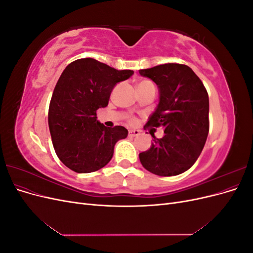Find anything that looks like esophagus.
Segmentation results:
<instances>
[{
    "label": "esophagus",
    "instance_id": "1",
    "mask_svg": "<svg viewBox=\"0 0 253 253\" xmlns=\"http://www.w3.org/2000/svg\"><path fill=\"white\" fill-rule=\"evenodd\" d=\"M140 134V132L138 129H129L128 131V135L131 137H135V136H138Z\"/></svg>",
    "mask_w": 253,
    "mask_h": 253
}]
</instances>
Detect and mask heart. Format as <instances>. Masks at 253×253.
<instances>
[{"mask_svg":"<svg viewBox=\"0 0 253 253\" xmlns=\"http://www.w3.org/2000/svg\"><path fill=\"white\" fill-rule=\"evenodd\" d=\"M148 82H150L149 80H142V81H140L138 84H143V83H148Z\"/></svg>","mask_w":253,"mask_h":253,"instance_id":"1","label":"heart"}]
</instances>
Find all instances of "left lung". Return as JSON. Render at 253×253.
Returning <instances> with one entry per match:
<instances>
[{
  "label": "left lung",
  "mask_w": 253,
  "mask_h": 253,
  "mask_svg": "<svg viewBox=\"0 0 253 253\" xmlns=\"http://www.w3.org/2000/svg\"><path fill=\"white\" fill-rule=\"evenodd\" d=\"M158 87L159 102L145 126H163L152 135L151 148L139 154L145 170L174 176L189 170L201 155L209 133V96L201 79L187 65L167 63L140 70ZM144 126V127H145Z\"/></svg>",
  "instance_id": "obj_1"
}]
</instances>
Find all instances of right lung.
Here are the masks:
<instances>
[{"instance_id": "right-lung-1", "label": "right lung", "mask_w": 253, "mask_h": 253, "mask_svg": "<svg viewBox=\"0 0 253 253\" xmlns=\"http://www.w3.org/2000/svg\"><path fill=\"white\" fill-rule=\"evenodd\" d=\"M133 74L91 58L74 61L61 74L49 104L48 126L57 156L71 170H100L110 163L116 142L126 138V127H106L96 112L109 104L115 85Z\"/></svg>"}]
</instances>
